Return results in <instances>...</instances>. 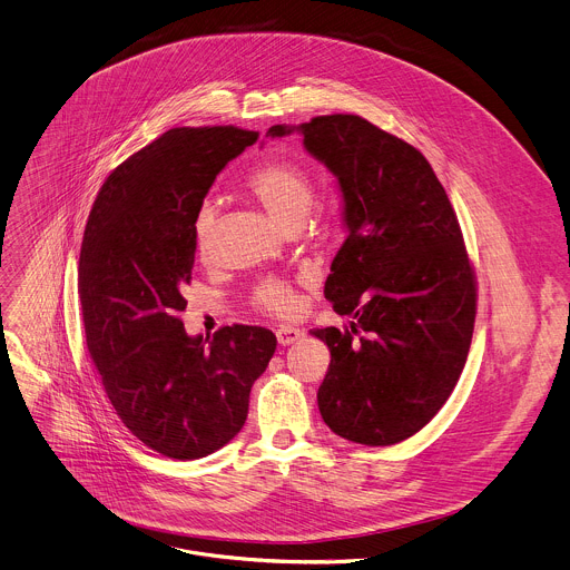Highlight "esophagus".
I'll return each mask as SVG.
<instances>
[{
	"mask_svg": "<svg viewBox=\"0 0 570 570\" xmlns=\"http://www.w3.org/2000/svg\"><path fill=\"white\" fill-rule=\"evenodd\" d=\"M275 335H277V344L279 346H288V344H293V342H297L304 333L299 331V328H295V326H279L277 331H275Z\"/></svg>",
	"mask_w": 570,
	"mask_h": 570,
	"instance_id": "esophagus-1",
	"label": "esophagus"
}]
</instances>
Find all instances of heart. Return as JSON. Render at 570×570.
Segmentation results:
<instances>
[{
  "label": "heart",
  "instance_id": "1",
  "mask_svg": "<svg viewBox=\"0 0 570 570\" xmlns=\"http://www.w3.org/2000/svg\"><path fill=\"white\" fill-rule=\"evenodd\" d=\"M248 190L266 208V213L286 230L304 224L315 188L306 168L293 161H271L248 177ZM215 222V204L204 202L193 219V235L199 248L208 244ZM253 304L273 315H291L297 308V291L286 279H264L253 291Z\"/></svg>",
  "mask_w": 570,
  "mask_h": 570
}]
</instances>
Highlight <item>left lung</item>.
Segmentation results:
<instances>
[{
    "mask_svg": "<svg viewBox=\"0 0 570 570\" xmlns=\"http://www.w3.org/2000/svg\"><path fill=\"white\" fill-rule=\"evenodd\" d=\"M304 135L340 181L348 237L324 295L351 331L315 328L331 348L317 404L333 433L391 446L422 431L469 357L478 282L458 215L426 157L360 115L271 126Z\"/></svg>",
    "mask_w": 570,
    "mask_h": 570,
    "instance_id": "obj_1",
    "label": "left lung"
}]
</instances>
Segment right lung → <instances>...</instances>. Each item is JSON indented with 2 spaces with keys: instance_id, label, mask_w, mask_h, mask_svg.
I'll return each instance as SVG.
<instances>
[{
  "instance_id": "obj_1",
  "label": "right lung",
  "mask_w": 570,
  "mask_h": 570,
  "mask_svg": "<svg viewBox=\"0 0 570 570\" xmlns=\"http://www.w3.org/2000/svg\"><path fill=\"white\" fill-rule=\"evenodd\" d=\"M257 137L235 126L170 128L106 177L86 222V346L124 426L164 458L199 460L228 444L277 346L262 326H224L208 342L186 335L179 320L195 213L219 170Z\"/></svg>"
}]
</instances>
